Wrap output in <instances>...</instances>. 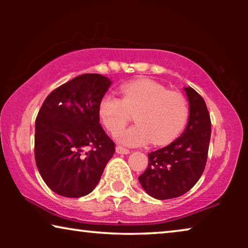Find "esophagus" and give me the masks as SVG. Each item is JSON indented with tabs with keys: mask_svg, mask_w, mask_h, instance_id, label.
Returning <instances> with one entry per match:
<instances>
[{
	"mask_svg": "<svg viewBox=\"0 0 248 248\" xmlns=\"http://www.w3.org/2000/svg\"><path fill=\"white\" fill-rule=\"evenodd\" d=\"M116 152L118 155H128L130 154V150H127V149L120 147V145H118V147H116Z\"/></svg>",
	"mask_w": 248,
	"mask_h": 248,
	"instance_id": "34e87169",
	"label": "esophagus"
}]
</instances>
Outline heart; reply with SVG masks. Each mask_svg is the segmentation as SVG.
I'll list each match as a JSON object with an SVG mask.
<instances>
[{"label": "heart", "instance_id": "obj_1", "mask_svg": "<svg viewBox=\"0 0 248 248\" xmlns=\"http://www.w3.org/2000/svg\"><path fill=\"white\" fill-rule=\"evenodd\" d=\"M122 99L113 93L100 99V120L110 133L116 134L134 113L137 124L116 135L127 147H141L152 141L167 144L179 137L188 121L187 101L181 93L168 91L155 81L142 79L125 83Z\"/></svg>", "mask_w": 248, "mask_h": 248}]
</instances>
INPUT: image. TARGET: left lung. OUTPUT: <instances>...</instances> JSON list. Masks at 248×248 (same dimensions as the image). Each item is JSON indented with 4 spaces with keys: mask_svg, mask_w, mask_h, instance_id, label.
Listing matches in <instances>:
<instances>
[{
    "mask_svg": "<svg viewBox=\"0 0 248 248\" xmlns=\"http://www.w3.org/2000/svg\"><path fill=\"white\" fill-rule=\"evenodd\" d=\"M189 104L186 128L167 147L148 154V168L139 176L142 188L157 200L178 198L188 192L205 168L211 121L205 101L193 88H184Z\"/></svg>",
    "mask_w": 248,
    "mask_h": 248,
    "instance_id": "obj_1",
    "label": "left lung"
}]
</instances>
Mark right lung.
Returning a JSON list of instances; mask_svg holds the SVG:
<instances>
[{
  "instance_id": "right-lung-1",
  "label": "right lung",
  "mask_w": 248,
  "mask_h": 248,
  "mask_svg": "<svg viewBox=\"0 0 248 248\" xmlns=\"http://www.w3.org/2000/svg\"><path fill=\"white\" fill-rule=\"evenodd\" d=\"M111 81L79 76L52 91L35 124V159L46 185L65 198L89 194L100 181L115 143L99 124L100 99ZM93 148L90 152L86 148Z\"/></svg>"
}]
</instances>
